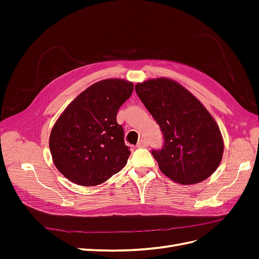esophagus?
I'll return each mask as SVG.
<instances>
[{
    "label": "esophagus",
    "instance_id": "obj_1",
    "mask_svg": "<svg viewBox=\"0 0 259 259\" xmlns=\"http://www.w3.org/2000/svg\"><path fill=\"white\" fill-rule=\"evenodd\" d=\"M147 146H148V143H147V140H145V139H140L138 144H137L138 148H143V147H147Z\"/></svg>",
    "mask_w": 259,
    "mask_h": 259
}]
</instances>
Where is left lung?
I'll list each match as a JSON object with an SVG mask.
<instances>
[{"label": "left lung", "mask_w": 259, "mask_h": 259, "mask_svg": "<svg viewBox=\"0 0 259 259\" xmlns=\"http://www.w3.org/2000/svg\"><path fill=\"white\" fill-rule=\"evenodd\" d=\"M135 91L163 133V148L152 150L162 173L182 185L208 178L222 162L224 139L206 108L167 77L137 83Z\"/></svg>", "instance_id": "obj_1"}]
</instances>
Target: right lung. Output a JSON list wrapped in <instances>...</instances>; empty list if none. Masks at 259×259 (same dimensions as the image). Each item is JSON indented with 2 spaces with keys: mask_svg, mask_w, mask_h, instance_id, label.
I'll list each match as a JSON object with an SVG mask.
<instances>
[{
  "mask_svg": "<svg viewBox=\"0 0 259 259\" xmlns=\"http://www.w3.org/2000/svg\"><path fill=\"white\" fill-rule=\"evenodd\" d=\"M133 90L134 84L123 79L99 81L60 114L51 132L50 149L55 166L66 178L96 186L125 166L131 151L116 113Z\"/></svg>",
  "mask_w": 259,
  "mask_h": 259,
  "instance_id": "add662e5",
  "label": "right lung"
}]
</instances>
